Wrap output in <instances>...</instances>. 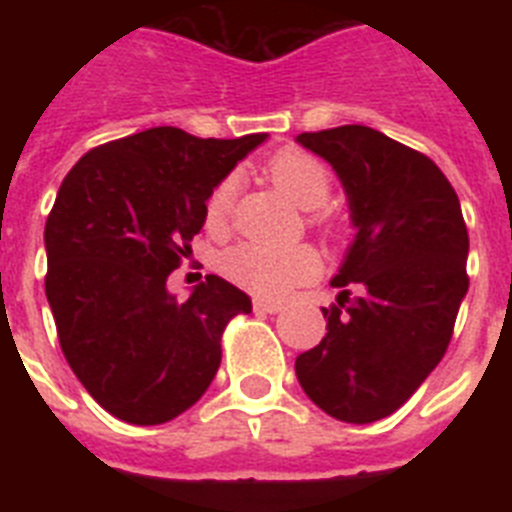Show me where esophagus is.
Instances as JSON below:
<instances>
[{
	"instance_id": "esophagus-1",
	"label": "esophagus",
	"mask_w": 512,
	"mask_h": 512,
	"mask_svg": "<svg viewBox=\"0 0 512 512\" xmlns=\"http://www.w3.org/2000/svg\"><path fill=\"white\" fill-rule=\"evenodd\" d=\"M253 310L256 312H279L282 310V302L261 300V297H256V300H253Z\"/></svg>"
}]
</instances>
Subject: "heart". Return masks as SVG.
I'll use <instances>...</instances> for the list:
<instances>
[{"mask_svg": "<svg viewBox=\"0 0 512 512\" xmlns=\"http://www.w3.org/2000/svg\"><path fill=\"white\" fill-rule=\"evenodd\" d=\"M274 187L310 212V225L330 230L336 225L328 207L333 176L318 156L302 148H282L264 166ZM235 197V176H223L205 202V220L212 230L228 223ZM220 271L238 287L261 297H282L289 289L318 277L320 259L310 246H266L238 243L220 259Z\"/></svg>", "mask_w": 512, "mask_h": 512, "instance_id": "heart-1", "label": "heart"}]
</instances>
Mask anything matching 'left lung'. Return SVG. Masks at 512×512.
Returning <instances> with one entry per match:
<instances>
[{"instance_id": "obj_1", "label": "left lung", "mask_w": 512, "mask_h": 512, "mask_svg": "<svg viewBox=\"0 0 512 512\" xmlns=\"http://www.w3.org/2000/svg\"><path fill=\"white\" fill-rule=\"evenodd\" d=\"M348 194L356 241L323 307L328 333L297 356L302 390L343 423L402 408L436 369L467 295L469 233L459 197L425 153L366 125L300 133Z\"/></svg>"}]
</instances>
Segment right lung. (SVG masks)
<instances>
[{
    "label": "right lung",
    "instance_id": "right-lung-1",
    "mask_svg": "<svg viewBox=\"0 0 512 512\" xmlns=\"http://www.w3.org/2000/svg\"><path fill=\"white\" fill-rule=\"evenodd\" d=\"M266 133L197 138L151 128L79 158L45 220V297L61 351L115 418L161 425L205 395L220 338L251 297L207 274L184 302L166 279L192 253L205 202Z\"/></svg>",
    "mask_w": 512,
    "mask_h": 512
}]
</instances>
